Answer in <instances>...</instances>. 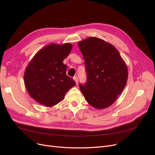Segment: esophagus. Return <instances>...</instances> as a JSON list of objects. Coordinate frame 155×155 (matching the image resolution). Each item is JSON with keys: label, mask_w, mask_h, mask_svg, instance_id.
I'll list each match as a JSON object with an SVG mask.
<instances>
[{"label": "esophagus", "mask_w": 155, "mask_h": 155, "mask_svg": "<svg viewBox=\"0 0 155 155\" xmlns=\"http://www.w3.org/2000/svg\"><path fill=\"white\" fill-rule=\"evenodd\" d=\"M73 80H75V82H76V84L77 85L78 84V81L77 77H73Z\"/></svg>", "instance_id": "34e87169"}]
</instances>
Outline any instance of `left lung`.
Listing matches in <instances>:
<instances>
[{
    "instance_id": "left-lung-1",
    "label": "left lung",
    "mask_w": 155,
    "mask_h": 155,
    "mask_svg": "<svg viewBox=\"0 0 155 155\" xmlns=\"http://www.w3.org/2000/svg\"><path fill=\"white\" fill-rule=\"evenodd\" d=\"M87 73V82L80 84L81 92L91 106L107 108L123 92L128 78L127 65L119 52L105 41L90 37L78 43Z\"/></svg>"
}]
</instances>
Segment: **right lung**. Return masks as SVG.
Here are the masks:
<instances>
[{
  "instance_id": "obj_1",
  "label": "right lung",
  "mask_w": 155,
  "mask_h": 155,
  "mask_svg": "<svg viewBox=\"0 0 155 155\" xmlns=\"http://www.w3.org/2000/svg\"><path fill=\"white\" fill-rule=\"evenodd\" d=\"M71 43H52L39 50L24 71V81L29 95L46 107L60 102L76 84L67 75L63 61L70 53Z\"/></svg>"
}]
</instances>
